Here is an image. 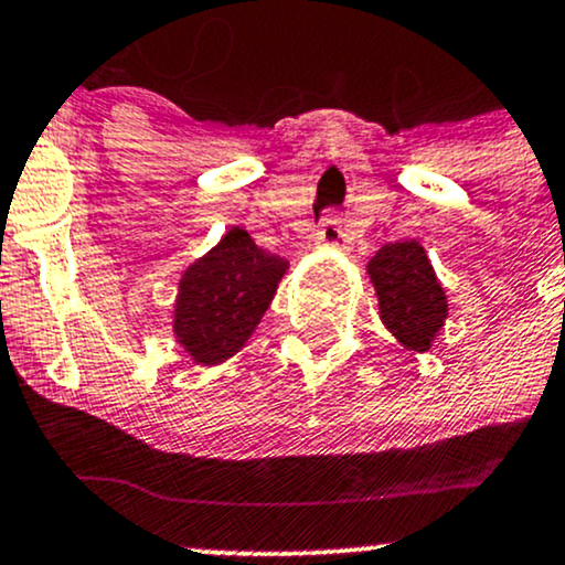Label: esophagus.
<instances>
[{
  "instance_id": "34e87169",
  "label": "esophagus",
  "mask_w": 565,
  "mask_h": 565,
  "mask_svg": "<svg viewBox=\"0 0 565 565\" xmlns=\"http://www.w3.org/2000/svg\"><path fill=\"white\" fill-rule=\"evenodd\" d=\"M317 241H320L324 248H347L349 235L343 230V222L338 216H324L320 224V232H317Z\"/></svg>"
}]
</instances>
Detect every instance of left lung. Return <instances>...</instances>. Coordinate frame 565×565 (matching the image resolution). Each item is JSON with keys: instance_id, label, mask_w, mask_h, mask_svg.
<instances>
[{"instance_id": "obj_1", "label": "left lung", "mask_w": 565, "mask_h": 565, "mask_svg": "<svg viewBox=\"0 0 565 565\" xmlns=\"http://www.w3.org/2000/svg\"><path fill=\"white\" fill-rule=\"evenodd\" d=\"M381 320L407 351H428L449 315L426 248L417 241L388 243L370 258Z\"/></svg>"}]
</instances>
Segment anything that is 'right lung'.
<instances>
[{"mask_svg":"<svg viewBox=\"0 0 565 565\" xmlns=\"http://www.w3.org/2000/svg\"><path fill=\"white\" fill-rule=\"evenodd\" d=\"M288 262L232 227L184 269L174 303V335L198 364H218L245 347L269 309Z\"/></svg>","mask_w":565,"mask_h":565,"instance_id":"obj_1","label":"right lung"}]
</instances>
